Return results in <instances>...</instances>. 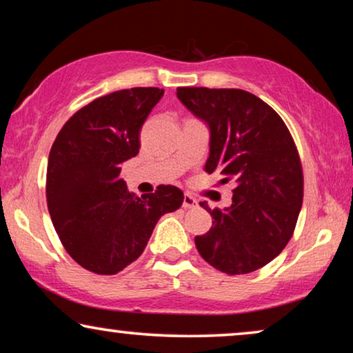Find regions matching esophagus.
Masks as SVG:
<instances>
[{"instance_id":"obj_1","label":"esophagus","mask_w":353,"mask_h":353,"mask_svg":"<svg viewBox=\"0 0 353 353\" xmlns=\"http://www.w3.org/2000/svg\"><path fill=\"white\" fill-rule=\"evenodd\" d=\"M194 207H197V201L191 194L185 192V196H183V209H194Z\"/></svg>"}]
</instances>
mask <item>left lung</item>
Masks as SVG:
<instances>
[{
	"instance_id": "obj_1",
	"label": "left lung",
	"mask_w": 353,
	"mask_h": 353,
	"mask_svg": "<svg viewBox=\"0 0 353 353\" xmlns=\"http://www.w3.org/2000/svg\"><path fill=\"white\" fill-rule=\"evenodd\" d=\"M210 132L205 172L234 180L230 207L212 210V228L196 236L201 257L226 274L265 267L286 248L303 199V175L283 119L257 96L236 88H176Z\"/></svg>"
}]
</instances>
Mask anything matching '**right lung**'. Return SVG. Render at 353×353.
I'll list each match as a JSON object with an SVG mask.
<instances>
[{
	"label": "right lung",
	"mask_w": 353,
	"mask_h": 353,
	"mask_svg": "<svg viewBox=\"0 0 353 353\" xmlns=\"http://www.w3.org/2000/svg\"><path fill=\"white\" fill-rule=\"evenodd\" d=\"M163 96L130 88L91 101L67 120L52 143L46 201L67 254L96 274H115L143 254L162 215L183 204L172 185L134 196L120 178L139 151V130Z\"/></svg>",
	"instance_id": "1"
}]
</instances>
